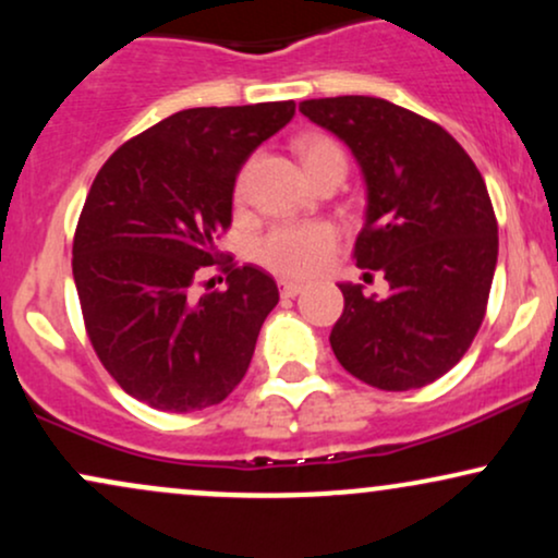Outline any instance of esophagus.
<instances>
[{"label": "esophagus", "mask_w": 558, "mask_h": 558, "mask_svg": "<svg viewBox=\"0 0 558 558\" xmlns=\"http://www.w3.org/2000/svg\"><path fill=\"white\" fill-rule=\"evenodd\" d=\"M301 291H304V286H301V283H291V280H280V293H283L286 299L299 296Z\"/></svg>", "instance_id": "34e87169"}]
</instances>
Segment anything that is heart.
<instances>
[{
  "mask_svg": "<svg viewBox=\"0 0 558 558\" xmlns=\"http://www.w3.org/2000/svg\"><path fill=\"white\" fill-rule=\"evenodd\" d=\"M299 155L304 159L306 172L319 168H343L345 157L336 141L325 136H306L299 141ZM243 183H239V191ZM336 233L330 226L312 222V226H283L275 228L259 243V262L267 270L286 275V278H306L323 265L325 254L330 252Z\"/></svg>",
  "mask_w": 558,
  "mask_h": 558,
  "instance_id": "obj_1",
  "label": "heart"
}]
</instances>
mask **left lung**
Returning <instances> with one entry per match:
<instances>
[{
	"label": "left lung",
	"mask_w": 558,
	"mask_h": 558,
	"mask_svg": "<svg viewBox=\"0 0 558 558\" xmlns=\"http://www.w3.org/2000/svg\"><path fill=\"white\" fill-rule=\"evenodd\" d=\"M299 110L360 165L364 226L356 267L388 296L341 283L330 345L345 373L380 390L422 388L464 356L485 317L498 226L483 175L451 133L375 96L306 99Z\"/></svg>",
	"instance_id": "left-lung-1"
}]
</instances>
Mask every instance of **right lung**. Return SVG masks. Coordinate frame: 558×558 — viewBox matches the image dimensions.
<instances>
[{"mask_svg": "<svg viewBox=\"0 0 558 558\" xmlns=\"http://www.w3.org/2000/svg\"><path fill=\"white\" fill-rule=\"evenodd\" d=\"M293 101L194 107L107 159L75 228L73 278L96 356L133 399L162 412L213 407L241 383L278 286L235 267L196 296L233 217L252 151L291 123Z\"/></svg>", "mask_w": 558, "mask_h": 558, "instance_id": "right-lung-1", "label": "right lung"}]
</instances>
